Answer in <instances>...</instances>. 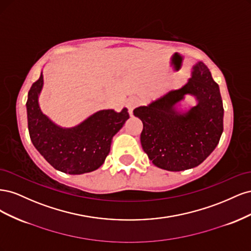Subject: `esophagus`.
<instances>
[{"label": "esophagus", "mask_w": 251, "mask_h": 251, "mask_svg": "<svg viewBox=\"0 0 251 251\" xmlns=\"http://www.w3.org/2000/svg\"><path fill=\"white\" fill-rule=\"evenodd\" d=\"M138 105V100H134V98H131L130 100L127 101V110H128V113H130V115L132 116L133 115V111H134V109L137 107Z\"/></svg>", "instance_id": "esophagus-1"}]
</instances>
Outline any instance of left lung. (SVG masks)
Listing matches in <instances>:
<instances>
[{"mask_svg":"<svg viewBox=\"0 0 251 251\" xmlns=\"http://www.w3.org/2000/svg\"><path fill=\"white\" fill-rule=\"evenodd\" d=\"M186 94L195 95L199 104L180 114L174 105ZM223 114L218 83L201 62L185 86L134 110L143 124V151L158 168L172 172L193 169L210 155L223 132Z\"/></svg>","mask_w":251,"mask_h":251,"instance_id":"8db88e82","label":"left lung"}]
</instances>
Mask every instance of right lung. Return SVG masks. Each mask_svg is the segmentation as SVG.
<instances>
[{
    "label": "right lung",
    "instance_id": "add662e5",
    "mask_svg": "<svg viewBox=\"0 0 251 251\" xmlns=\"http://www.w3.org/2000/svg\"><path fill=\"white\" fill-rule=\"evenodd\" d=\"M43 74L32 83L26 102L28 130L35 149L53 168L63 173L79 175L97 170L110 153L111 142L126 120L127 110L120 113L102 110L72 128H62L42 113L39 94Z\"/></svg>",
    "mask_w": 251,
    "mask_h": 251
}]
</instances>
